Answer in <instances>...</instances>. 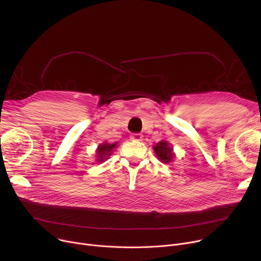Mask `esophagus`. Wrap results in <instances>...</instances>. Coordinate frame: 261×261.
<instances>
[{
	"mask_svg": "<svg viewBox=\"0 0 261 261\" xmlns=\"http://www.w3.org/2000/svg\"><path fill=\"white\" fill-rule=\"evenodd\" d=\"M130 137H131V139H134V140H141L143 136L140 133H133Z\"/></svg>",
	"mask_w": 261,
	"mask_h": 261,
	"instance_id": "esophagus-1",
	"label": "esophagus"
}]
</instances>
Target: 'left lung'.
<instances>
[{
    "instance_id": "obj_1",
    "label": "left lung",
    "mask_w": 261,
    "mask_h": 261,
    "mask_svg": "<svg viewBox=\"0 0 261 261\" xmlns=\"http://www.w3.org/2000/svg\"><path fill=\"white\" fill-rule=\"evenodd\" d=\"M154 150H155V153H156L157 157L162 162H164V163L169 162L172 159V157H173L172 148L169 147L167 141H160V142H158L154 146Z\"/></svg>"
}]
</instances>
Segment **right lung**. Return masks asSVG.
Masks as SVG:
<instances>
[{
    "label": "right lung",
    "instance_id": "1",
    "mask_svg": "<svg viewBox=\"0 0 261 261\" xmlns=\"http://www.w3.org/2000/svg\"><path fill=\"white\" fill-rule=\"evenodd\" d=\"M117 145V143H114V144H109V143H103V144H100L98 146V161L102 162L104 160V157L105 156H109L111 155L110 152L113 151V148Z\"/></svg>",
    "mask_w": 261,
    "mask_h": 261
}]
</instances>
